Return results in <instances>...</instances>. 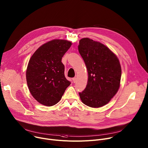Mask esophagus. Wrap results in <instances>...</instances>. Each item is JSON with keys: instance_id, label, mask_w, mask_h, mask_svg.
Here are the masks:
<instances>
[{"instance_id": "esophagus-1", "label": "esophagus", "mask_w": 148, "mask_h": 148, "mask_svg": "<svg viewBox=\"0 0 148 148\" xmlns=\"http://www.w3.org/2000/svg\"><path fill=\"white\" fill-rule=\"evenodd\" d=\"M76 81H77V78H76V77H73V82L75 83Z\"/></svg>"}]
</instances>
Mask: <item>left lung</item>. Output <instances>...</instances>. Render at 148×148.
Wrapping results in <instances>:
<instances>
[{"label": "left lung", "instance_id": "8db88e82", "mask_svg": "<svg viewBox=\"0 0 148 148\" xmlns=\"http://www.w3.org/2000/svg\"><path fill=\"white\" fill-rule=\"evenodd\" d=\"M78 50L88 73L86 87L79 93L80 99L89 107H102L119 88L122 71L119 59L106 46L87 38L80 40Z\"/></svg>", "mask_w": 148, "mask_h": 148}]
</instances>
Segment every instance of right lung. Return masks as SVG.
Instances as JSON below:
<instances>
[{
	"label": "right lung",
	"mask_w": 148,
	"mask_h": 148,
	"mask_svg": "<svg viewBox=\"0 0 148 148\" xmlns=\"http://www.w3.org/2000/svg\"><path fill=\"white\" fill-rule=\"evenodd\" d=\"M72 45L66 40L55 39L39 47L29 60L26 80L29 91L40 103L51 106L60 100L71 84L64 76L62 58Z\"/></svg>",
	"instance_id": "obj_1"
}]
</instances>
